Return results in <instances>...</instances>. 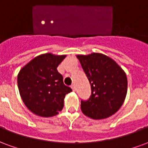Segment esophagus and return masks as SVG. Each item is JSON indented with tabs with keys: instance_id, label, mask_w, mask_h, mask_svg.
<instances>
[{
	"instance_id": "obj_1",
	"label": "esophagus",
	"mask_w": 148,
	"mask_h": 148,
	"mask_svg": "<svg viewBox=\"0 0 148 148\" xmlns=\"http://www.w3.org/2000/svg\"><path fill=\"white\" fill-rule=\"evenodd\" d=\"M71 88L73 89V91H75V86L74 84H73L72 86H71Z\"/></svg>"
}]
</instances>
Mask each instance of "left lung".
Masks as SVG:
<instances>
[{
	"instance_id": "1",
	"label": "left lung",
	"mask_w": 148,
	"mask_h": 148,
	"mask_svg": "<svg viewBox=\"0 0 148 148\" xmlns=\"http://www.w3.org/2000/svg\"><path fill=\"white\" fill-rule=\"evenodd\" d=\"M91 87V95L81 102L83 114L101 120L118 111L127 95L128 80L125 71L108 56L100 53L76 55Z\"/></svg>"
}]
</instances>
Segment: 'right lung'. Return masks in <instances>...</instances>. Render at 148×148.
Returning <instances> with one entry per match:
<instances>
[{
    "label": "right lung",
    "instance_id": "right-lung-1",
    "mask_svg": "<svg viewBox=\"0 0 148 148\" xmlns=\"http://www.w3.org/2000/svg\"><path fill=\"white\" fill-rule=\"evenodd\" d=\"M66 55L43 53L33 58L20 69L17 84L23 102L39 117L55 116L62 110L64 99L72 89L64 84L57 68Z\"/></svg>",
    "mask_w": 148,
    "mask_h": 148
}]
</instances>
